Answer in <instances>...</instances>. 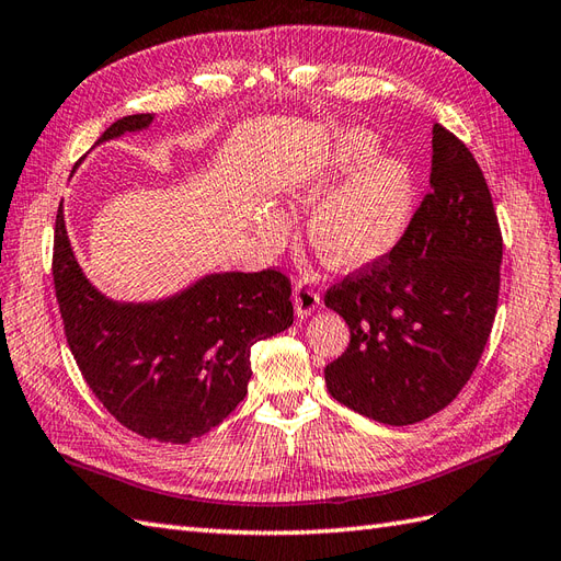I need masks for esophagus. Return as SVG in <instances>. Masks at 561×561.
I'll use <instances>...</instances> for the list:
<instances>
[{
  "label": "esophagus",
  "mask_w": 561,
  "mask_h": 561,
  "mask_svg": "<svg viewBox=\"0 0 561 561\" xmlns=\"http://www.w3.org/2000/svg\"><path fill=\"white\" fill-rule=\"evenodd\" d=\"M318 306H320V294L312 289V284L308 279H298L294 284V308H296V316L298 318H306Z\"/></svg>",
  "instance_id": "34e87169"
}]
</instances>
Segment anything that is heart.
Returning a JSON list of instances; mask_svg holds the SVG:
<instances>
[{"mask_svg": "<svg viewBox=\"0 0 561 561\" xmlns=\"http://www.w3.org/2000/svg\"><path fill=\"white\" fill-rule=\"evenodd\" d=\"M373 134L351 128L334 140L330 160L298 191V201L314 205L308 237L332 267L356 270L394 249L409 227L413 179L394 158L375 154ZM289 221L277 207H265L260 233L277 243Z\"/></svg>", "mask_w": 561, "mask_h": 561, "instance_id": "obj_1", "label": "heart"}]
</instances>
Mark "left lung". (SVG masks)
<instances>
[{
    "label": "left lung",
    "mask_w": 561,
    "mask_h": 561,
    "mask_svg": "<svg viewBox=\"0 0 561 561\" xmlns=\"http://www.w3.org/2000/svg\"><path fill=\"white\" fill-rule=\"evenodd\" d=\"M502 231L483 169L433 126L430 191L392 251L324 294L351 330L324 368L330 394L387 425L421 423L457 399L490 340Z\"/></svg>",
    "instance_id": "8db88e82"
}]
</instances>
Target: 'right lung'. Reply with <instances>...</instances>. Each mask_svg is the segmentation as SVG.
Wrapping results in <instances>:
<instances>
[{
    "label": "right lung",
    "mask_w": 561,
    "mask_h": 561,
    "mask_svg": "<svg viewBox=\"0 0 561 561\" xmlns=\"http://www.w3.org/2000/svg\"><path fill=\"white\" fill-rule=\"evenodd\" d=\"M152 114L114 122L98 142L140 131ZM51 277L64 334L98 401L131 433L186 445L239 407L251 346L294 322L291 279L270 267L225 272L158 304H114L90 286L55 219Z\"/></svg>",
    "instance_id": "right-lung-1"
}]
</instances>
